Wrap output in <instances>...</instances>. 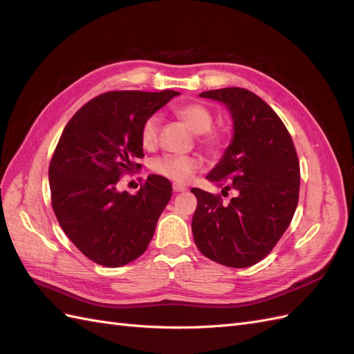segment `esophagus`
<instances>
[{
    "label": "esophagus",
    "instance_id": "34e87169",
    "mask_svg": "<svg viewBox=\"0 0 354 354\" xmlns=\"http://www.w3.org/2000/svg\"><path fill=\"white\" fill-rule=\"evenodd\" d=\"M173 190H174V192H185V190H186V186L180 185V183H174V185H173Z\"/></svg>",
    "mask_w": 354,
    "mask_h": 354
}]
</instances>
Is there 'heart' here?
<instances>
[{
    "label": "heart",
    "instance_id": "b5f03b06",
    "mask_svg": "<svg viewBox=\"0 0 354 354\" xmlns=\"http://www.w3.org/2000/svg\"><path fill=\"white\" fill-rule=\"evenodd\" d=\"M174 113L183 121L192 131L201 134V142L207 146H217L220 136L212 133L214 124L212 112L202 103H183L178 104ZM159 116L156 113L147 116L140 128V140L145 147H153L158 142ZM153 169L160 176L174 181H187L195 171L201 167V159L194 155H174L168 153L153 160Z\"/></svg>",
    "mask_w": 354,
    "mask_h": 354
}]
</instances>
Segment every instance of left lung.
<instances>
[{
	"mask_svg": "<svg viewBox=\"0 0 354 354\" xmlns=\"http://www.w3.org/2000/svg\"><path fill=\"white\" fill-rule=\"evenodd\" d=\"M201 97L226 104L233 137L207 178L234 189L220 195L194 187L198 199L192 233L198 250L227 267L261 261L291 223L298 203L299 165L292 138L276 112L259 95L239 87L203 91Z\"/></svg>",
	"mask_w": 354,
	"mask_h": 354,
	"instance_id": "8db88e82",
	"label": "left lung"
}]
</instances>
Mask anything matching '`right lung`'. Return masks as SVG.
<instances>
[{
    "label": "right lung",
    "instance_id": "add662e5",
    "mask_svg": "<svg viewBox=\"0 0 354 354\" xmlns=\"http://www.w3.org/2000/svg\"><path fill=\"white\" fill-rule=\"evenodd\" d=\"M178 91H109L72 116L48 168L51 205L60 227L91 261L121 267L152 241L173 187L151 174L136 195L118 192L121 176L140 164V128Z\"/></svg>",
    "mask_w": 354,
    "mask_h": 354
}]
</instances>
